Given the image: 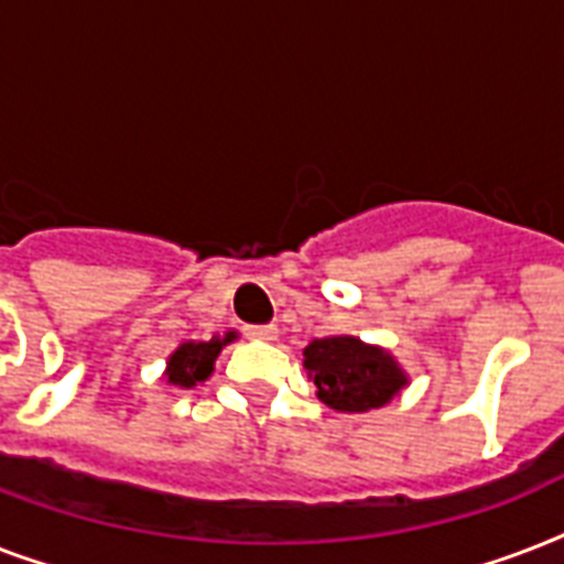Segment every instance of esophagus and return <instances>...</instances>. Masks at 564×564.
Returning <instances> with one entry per match:
<instances>
[{
  "label": "esophagus",
  "mask_w": 564,
  "mask_h": 564,
  "mask_svg": "<svg viewBox=\"0 0 564 564\" xmlns=\"http://www.w3.org/2000/svg\"><path fill=\"white\" fill-rule=\"evenodd\" d=\"M248 336H254V339H263V343H274V339H278V327H274V325L248 327Z\"/></svg>",
  "instance_id": "esophagus-1"
}]
</instances>
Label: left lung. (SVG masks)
Here are the masks:
<instances>
[{
  "label": "left lung",
  "instance_id": "obj_1",
  "mask_svg": "<svg viewBox=\"0 0 564 564\" xmlns=\"http://www.w3.org/2000/svg\"><path fill=\"white\" fill-rule=\"evenodd\" d=\"M304 369L316 398L336 412L380 410L410 386V375L380 345L360 336H325L304 348Z\"/></svg>",
  "mask_w": 564,
  "mask_h": 564
}]
</instances>
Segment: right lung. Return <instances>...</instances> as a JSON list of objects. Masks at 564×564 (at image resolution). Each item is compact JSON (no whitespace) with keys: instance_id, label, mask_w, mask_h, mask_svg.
I'll return each instance as SVG.
<instances>
[{"instance_id":"1","label":"right lung","mask_w":564,"mask_h":564,"mask_svg":"<svg viewBox=\"0 0 564 564\" xmlns=\"http://www.w3.org/2000/svg\"><path fill=\"white\" fill-rule=\"evenodd\" d=\"M234 339H239L237 330H225V334H216L207 343H181L175 351L170 354L166 360V383L178 386V389H195L202 386L207 377L213 375V366H216V357L221 354L225 345H230Z\"/></svg>"}]
</instances>
